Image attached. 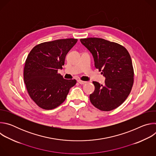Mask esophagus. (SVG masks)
I'll use <instances>...</instances> for the list:
<instances>
[{
	"instance_id": "esophagus-1",
	"label": "esophagus",
	"mask_w": 156,
	"mask_h": 156,
	"mask_svg": "<svg viewBox=\"0 0 156 156\" xmlns=\"http://www.w3.org/2000/svg\"><path fill=\"white\" fill-rule=\"evenodd\" d=\"M77 81L80 83V84H85L86 82V81H82V80H77Z\"/></svg>"
}]
</instances>
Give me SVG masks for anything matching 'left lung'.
<instances>
[{
    "instance_id": "1",
    "label": "left lung",
    "mask_w": 156,
    "mask_h": 156,
    "mask_svg": "<svg viewBox=\"0 0 156 156\" xmlns=\"http://www.w3.org/2000/svg\"><path fill=\"white\" fill-rule=\"evenodd\" d=\"M80 41L93 54L95 67L105 77L104 85L93 82L95 89L90 96L91 102L102 111L117 108L129 96L134 82L128 51L118 43L102 38H84Z\"/></svg>"
}]
</instances>
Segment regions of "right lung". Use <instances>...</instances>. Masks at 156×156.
Listing matches in <instances>:
<instances>
[{"mask_svg": "<svg viewBox=\"0 0 156 156\" xmlns=\"http://www.w3.org/2000/svg\"><path fill=\"white\" fill-rule=\"evenodd\" d=\"M74 38L44 42L35 46L25 62L23 76L31 99L41 108L51 110L62 104L76 80L58 73L66 55L76 43Z\"/></svg>", "mask_w": 156, "mask_h": 156, "instance_id": "obj_1", "label": "right lung"}]
</instances>
